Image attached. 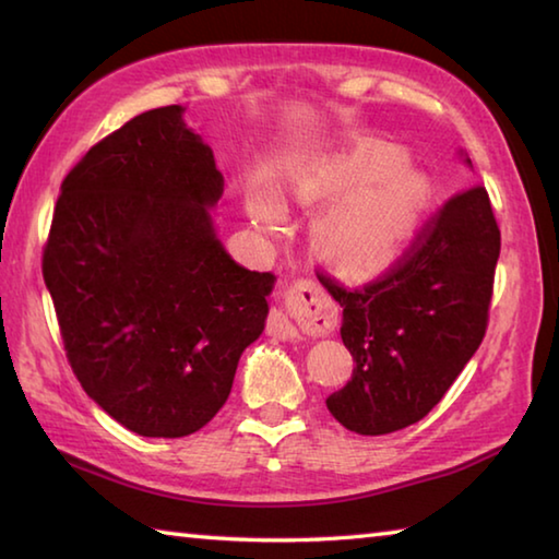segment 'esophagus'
Wrapping results in <instances>:
<instances>
[{"mask_svg": "<svg viewBox=\"0 0 559 559\" xmlns=\"http://www.w3.org/2000/svg\"><path fill=\"white\" fill-rule=\"evenodd\" d=\"M286 302L290 313L273 310L269 318V335L293 340L298 335L296 324L308 335H328L335 328V306L318 283L298 281L286 290Z\"/></svg>", "mask_w": 559, "mask_h": 559, "instance_id": "obj_1", "label": "esophagus"}]
</instances>
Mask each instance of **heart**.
<instances>
[{
	"instance_id": "1",
	"label": "heart",
	"mask_w": 559,
	"mask_h": 559,
	"mask_svg": "<svg viewBox=\"0 0 559 559\" xmlns=\"http://www.w3.org/2000/svg\"><path fill=\"white\" fill-rule=\"evenodd\" d=\"M394 165L392 153L374 150L328 159L298 179L306 202H330L350 192L320 214L310 231L316 253L340 276L362 278L390 266L421 219L427 185L412 169ZM249 212L263 226L283 219L281 202L269 192L253 194Z\"/></svg>"
}]
</instances>
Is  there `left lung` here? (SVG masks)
I'll use <instances>...</instances> for the list:
<instances>
[{
    "instance_id": "left-lung-1",
    "label": "left lung",
    "mask_w": 559,
    "mask_h": 559,
    "mask_svg": "<svg viewBox=\"0 0 559 559\" xmlns=\"http://www.w3.org/2000/svg\"><path fill=\"white\" fill-rule=\"evenodd\" d=\"M459 157L473 169L463 150ZM498 257L488 192L471 187L382 281L347 290L318 276L343 308L340 335L355 359L347 384L325 400L345 429L392 433L441 402L486 335Z\"/></svg>"
}]
</instances>
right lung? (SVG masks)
Wrapping results in <instances>:
<instances>
[{
    "label": "right lung",
    "mask_w": 559,
    "mask_h": 559,
    "mask_svg": "<svg viewBox=\"0 0 559 559\" xmlns=\"http://www.w3.org/2000/svg\"><path fill=\"white\" fill-rule=\"evenodd\" d=\"M224 177L182 106L140 112L61 185L44 281L86 394L153 439L200 431L266 328L273 273L236 263L212 210Z\"/></svg>",
    "instance_id": "right-lung-1"
}]
</instances>
